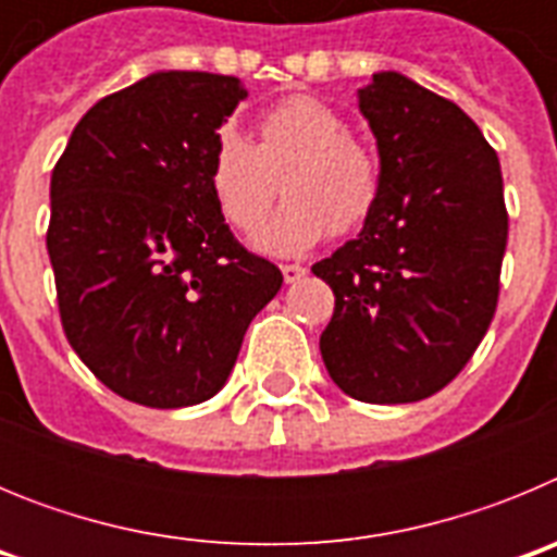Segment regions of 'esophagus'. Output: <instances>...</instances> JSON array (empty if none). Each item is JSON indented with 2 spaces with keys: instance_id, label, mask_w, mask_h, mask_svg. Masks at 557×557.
I'll return each mask as SVG.
<instances>
[{
  "instance_id": "1",
  "label": "esophagus",
  "mask_w": 557,
  "mask_h": 557,
  "mask_svg": "<svg viewBox=\"0 0 557 557\" xmlns=\"http://www.w3.org/2000/svg\"><path fill=\"white\" fill-rule=\"evenodd\" d=\"M282 273H284V282L295 284V282H301L304 275H307V268H301V264H282Z\"/></svg>"
}]
</instances>
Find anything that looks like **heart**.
Here are the masks:
<instances>
[{
	"instance_id": "obj_1",
	"label": "heart",
	"mask_w": 557,
	"mask_h": 557,
	"mask_svg": "<svg viewBox=\"0 0 557 557\" xmlns=\"http://www.w3.org/2000/svg\"><path fill=\"white\" fill-rule=\"evenodd\" d=\"M287 206L262 234L273 253H301L323 236H348L382 200V164L351 122L314 97H287L259 116L256 145L225 127L209 156V189L231 228L253 234L278 200Z\"/></svg>"
}]
</instances>
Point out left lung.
Instances as JSON below:
<instances>
[{"label": "left lung", "mask_w": 557, "mask_h": 557, "mask_svg": "<svg viewBox=\"0 0 557 557\" xmlns=\"http://www.w3.org/2000/svg\"><path fill=\"white\" fill-rule=\"evenodd\" d=\"M359 111L382 200L357 239L312 264L334 293L321 354L357 401L407 405L444 391L488 332L508 209L496 150L451 100L379 72Z\"/></svg>", "instance_id": "1"}]
</instances>
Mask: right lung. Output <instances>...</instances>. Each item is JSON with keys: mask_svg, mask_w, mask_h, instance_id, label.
<instances>
[{"mask_svg": "<svg viewBox=\"0 0 557 557\" xmlns=\"http://www.w3.org/2000/svg\"><path fill=\"white\" fill-rule=\"evenodd\" d=\"M236 77L156 72L102 97L52 170L47 228L69 346L116 396L159 410L225 385L284 275L225 225L209 189Z\"/></svg>", "mask_w": 557, "mask_h": 557, "instance_id": "add662e5", "label": "right lung"}]
</instances>
